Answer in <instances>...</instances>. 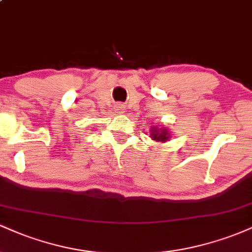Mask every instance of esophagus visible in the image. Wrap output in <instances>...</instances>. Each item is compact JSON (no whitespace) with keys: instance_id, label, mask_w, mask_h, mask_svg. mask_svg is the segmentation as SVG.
I'll use <instances>...</instances> for the list:
<instances>
[{"instance_id":"esophagus-1","label":"esophagus","mask_w":252,"mask_h":252,"mask_svg":"<svg viewBox=\"0 0 252 252\" xmlns=\"http://www.w3.org/2000/svg\"><path fill=\"white\" fill-rule=\"evenodd\" d=\"M116 109L120 110V111H123L126 108H124V105H122V104H118V105H116Z\"/></svg>"}]
</instances>
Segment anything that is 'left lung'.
I'll return each mask as SVG.
<instances>
[{"label": "left lung", "mask_w": 252, "mask_h": 252, "mask_svg": "<svg viewBox=\"0 0 252 252\" xmlns=\"http://www.w3.org/2000/svg\"><path fill=\"white\" fill-rule=\"evenodd\" d=\"M150 136L153 141H156V142H166V141H169L170 138V132L169 129L167 126H152L149 131Z\"/></svg>", "instance_id": "left-lung-1"}]
</instances>
